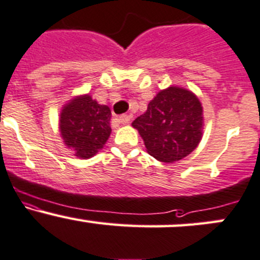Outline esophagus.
I'll return each instance as SVG.
<instances>
[{
	"label": "esophagus",
	"mask_w": 260,
	"mask_h": 260,
	"mask_svg": "<svg viewBox=\"0 0 260 260\" xmlns=\"http://www.w3.org/2000/svg\"><path fill=\"white\" fill-rule=\"evenodd\" d=\"M118 121L121 122L122 124H128V123H129V121H131V115H122V116H119Z\"/></svg>",
	"instance_id": "obj_1"
}]
</instances>
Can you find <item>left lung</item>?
Segmentation results:
<instances>
[{"mask_svg": "<svg viewBox=\"0 0 260 260\" xmlns=\"http://www.w3.org/2000/svg\"><path fill=\"white\" fill-rule=\"evenodd\" d=\"M132 125L143 138L147 152L156 160H181L196 149L202 138L201 102L186 88L170 86L156 93Z\"/></svg>", "mask_w": 260, "mask_h": 260, "instance_id": "8db88e82", "label": "left lung"}]
</instances>
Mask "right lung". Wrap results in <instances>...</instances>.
Returning <instances> with one entry per match:
<instances>
[{"label": "right lung", "mask_w": 260, "mask_h": 260, "mask_svg": "<svg viewBox=\"0 0 260 260\" xmlns=\"http://www.w3.org/2000/svg\"><path fill=\"white\" fill-rule=\"evenodd\" d=\"M110 121V107L100 105L90 95H81L64 105L59 131L65 145L74 150V155L88 159L106 144L111 135Z\"/></svg>", "instance_id": "right-lung-1"}]
</instances>
